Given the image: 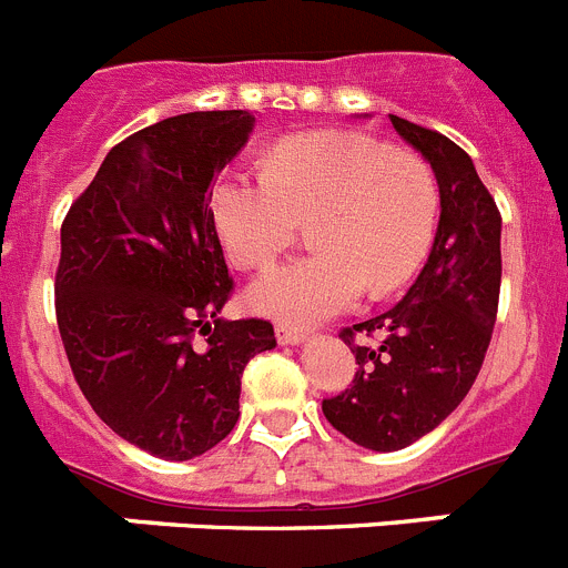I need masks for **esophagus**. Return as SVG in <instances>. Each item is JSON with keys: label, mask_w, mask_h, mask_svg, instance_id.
<instances>
[{"label": "esophagus", "mask_w": 568, "mask_h": 568, "mask_svg": "<svg viewBox=\"0 0 568 568\" xmlns=\"http://www.w3.org/2000/svg\"><path fill=\"white\" fill-rule=\"evenodd\" d=\"M275 338H278V344L284 346H295L307 341V333H304V329L287 327V324H278V327H275Z\"/></svg>", "instance_id": "obj_1"}]
</instances>
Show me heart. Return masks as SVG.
<instances>
[{
    "mask_svg": "<svg viewBox=\"0 0 568 568\" xmlns=\"http://www.w3.org/2000/svg\"><path fill=\"white\" fill-rule=\"evenodd\" d=\"M213 222L239 267H264L313 219L315 253L270 267L247 304L284 324H318L369 287L389 295L426 258L438 222V184L418 155L346 130L295 135L264 173L227 170L215 182Z\"/></svg>",
    "mask_w": 568,
    "mask_h": 568,
    "instance_id": "b5f03b06",
    "label": "heart"
}]
</instances>
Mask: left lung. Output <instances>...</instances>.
Segmentation results:
<instances>
[{
    "label": "left lung",
    "mask_w": 568,
    "mask_h": 568,
    "mask_svg": "<svg viewBox=\"0 0 568 568\" xmlns=\"http://www.w3.org/2000/svg\"><path fill=\"white\" fill-rule=\"evenodd\" d=\"M424 155L440 193L433 250L393 310L341 333L358 373L321 404L329 424L373 453H395L458 409L484 364L500 295V213L469 155L446 135L389 115ZM361 332L369 342H355Z\"/></svg>",
    "instance_id": "1"
}]
</instances>
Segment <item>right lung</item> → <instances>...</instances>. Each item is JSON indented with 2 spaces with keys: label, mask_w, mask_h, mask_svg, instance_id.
I'll use <instances>...</instances> for the list:
<instances>
[{
  "label": "right lung",
  "mask_w": 568,
  "mask_h": 568,
  "mask_svg": "<svg viewBox=\"0 0 568 568\" xmlns=\"http://www.w3.org/2000/svg\"><path fill=\"white\" fill-rule=\"evenodd\" d=\"M247 110H195L128 135L62 224L57 321L79 389L119 438L190 460L233 433L270 321L222 318L233 293L210 184L247 144Z\"/></svg>",
  "instance_id": "obj_1"
}]
</instances>
